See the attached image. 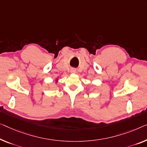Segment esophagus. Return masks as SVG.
Returning a JSON list of instances; mask_svg holds the SVG:
<instances>
[{
  "instance_id": "esophagus-1",
  "label": "esophagus",
  "mask_w": 147,
  "mask_h": 147,
  "mask_svg": "<svg viewBox=\"0 0 147 147\" xmlns=\"http://www.w3.org/2000/svg\"><path fill=\"white\" fill-rule=\"evenodd\" d=\"M71 73H76V70H72L71 71Z\"/></svg>"
}]
</instances>
